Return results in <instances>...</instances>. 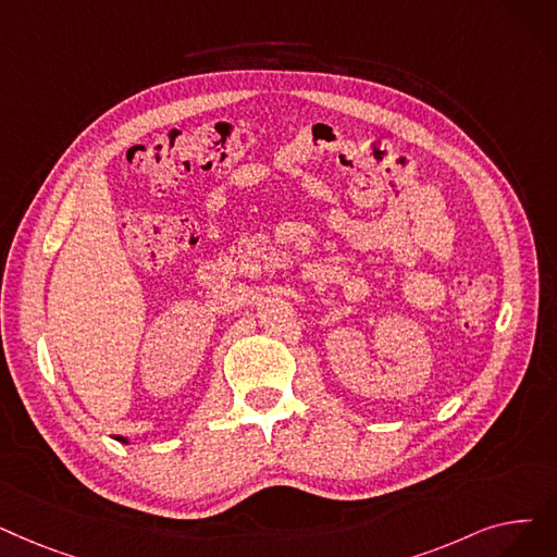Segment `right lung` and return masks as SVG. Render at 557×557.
I'll list each match as a JSON object with an SVG mask.
<instances>
[{
    "label": "right lung",
    "instance_id": "1",
    "mask_svg": "<svg viewBox=\"0 0 557 557\" xmlns=\"http://www.w3.org/2000/svg\"><path fill=\"white\" fill-rule=\"evenodd\" d=\"M123 442H125V440H123Z\"/></svg>",
    "mask_w": 557,
    "mask_h": 557
}]
</instances>
